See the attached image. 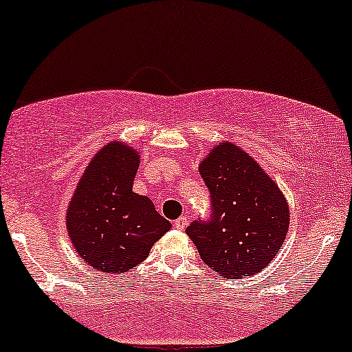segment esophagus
Masks as SVG:
<instances>
[{
	"label": "esophagus",
	"mask_w": 352,
	"mask_h": 352,
	"mask_svg": "<svg viewBox=\"0 0 352 352\" xmlns=\"http://www.w3.org/2000/svg\"><path fill=\"white\" fill-rule=\"evenodd\" d=\"M188 221H190L188 217H180V218H177L175 223H173V227H175L177 230H185L187 228Z\"/></svg>",
	"instance_id": "esophagus-1"
}]
</instances>
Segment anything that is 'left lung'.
<instances>
[{
	"label": "left lung",
	"mask_w": 352,
	"mask_h": 352,
	"mask_svg": "<svg viewBox=\"0 0 352 352\" xmlns=\"http://www.w3.org/2000/svg\"><path fill=\"white\" fill-rule=\"evenodd\" d=\"M199 170L213 207L212 220L187 228L200 258L228 280L260 273L288 233V200L263 167L228 140L208 152Z\"/></svg>",
	"instance_id": "1"
}]
</instances>
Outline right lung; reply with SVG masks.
<instances>
[{"label":"right lung","mask_w":352,"mask_h":352,"mask_svg":"<svg viewBox=\"0 0 352 352\" xmlns=\"http://www.w3.org/2000/svg\"><path fill=\"white\" fill-rule=\"evenodd\" d=\"M139 164L137 148L122 140L106 144L91 159L67 205V236L98 272L134 270L172 227L148 197L132 192Z\"/></svg>","instance_id":"obj_1"}]
</instances>
